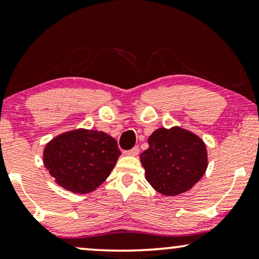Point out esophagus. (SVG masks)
Wrapping results in <instances>:
<instances>
[{"label": "esophagus", "mask_w": 259, "mask_h": 259, "mask_svg": "<svg viewBox=\"0 0 259 259\" xmlns=\"http://www.w3.org/2000/svg\"><path fill=\"white\" fill-rule=\"evenodd\" d=\"M123 154H125V155H131V157H136V155L139 154V147L136 146V147H133L132 150L125 151V152H123Z\"/></svg>", "instance_id": "obj_1"}]
</instances>
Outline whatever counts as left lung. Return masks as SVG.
Segmentation results:
<instances>
[{
	"mask_svg": "<svg viewBox=\"0 0 259 259\" xmlns=\"http://www.w3.org/2000/svg\"><path fill=\"white\" fill-rule=\"evenodd\" d=\"M140 154L145 177L162 196H178L192 189L207 168L206 145L179 126L155 130Z\"/></svg>",
	"mask_w": 259,
	"mask_h": 259,
	"instance_id": "1",
	"label": "left lung"
}]
</instances>
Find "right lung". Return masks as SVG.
<instances>
[{
  "label": "right lung",
  "instance_id": "right-lung-1",
  "mask_svg": "<svg viewBox=\"0 0 259 259\" xmlns=\"http://www.w3.org/2000/svg\"><path fill=\"white\" fill-rule=\"evenodd\" d=\"M121 152L114 138L95 130L61 133L44 150V164L55 183L73 193L98 189L118 161Z\"/></svg>",
  "mask_w": 259,
  "mask_h": 259
}]
</instances>
